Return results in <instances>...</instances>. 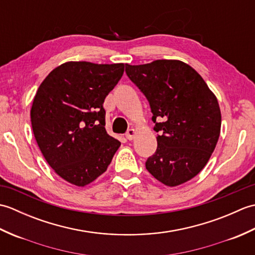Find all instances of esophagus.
Masks as SVG:
<instances>
[{
  "label": "esophagus",
  "instance_id": "esophagus-1",
  "mask_svg": "<svg viewBox=\"0 0 255 255\" xmlns=\"http://www.w3.org/2000/svg\"><path fill=\"white\" fill-rule=\"evenodd\" d=\"M134 134H136V131H134V129H129V130L126 132V138L128 140H132Z\"/></svg>",
  "mask_w": 255,
  "mask_h": 255
}]
</instances>
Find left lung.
Returning <instances> with one entry per match:
<instances>
[{"label": "left lung", "mask_w": 255, "mask_h": 255, "mask_svg": "<svg viewBox=\"0 0 255 255\" xmlns=\"http://www.w3.org/2000/svg\"><path fill=\"white\" fill-rule=\"evenodd\" d=\"M126 74L148 100L158 147L145 169L166 186L192 180L217 144L221 114L203 78L178 60L126 64Z\"/></svg>", "instance_id": "obj_1"}]
</instances>
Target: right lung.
Returning a JSON list of instances; mask_svg holds the SVG:
<instances>
[{
  "label": "right lung",
  "instance_id": "right-lung-1",
  "mask_svg": "<svg viewBox=\"0 0 255 255\" xmlns=\"http://www.w3.org/2000/svg\"><path fill=\"white\" fill-rule=\"evenodd\" d=\"M124 68L123 63L66 62L38 88L30 111L35 139L48 164L73 185L95 181L121 145L106 132L103 103Z\"/></svg>",
  "mask_w": 255,
  "mask_h": 255
}]
</instances>
